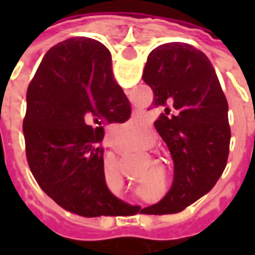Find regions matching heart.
I'll list each match as a JSON object with an SVG mask.
<instances>
[{"label": "heart", "mask_w": 255, "mask_h": 255, "mask_svg": "<svg viewBox=\"0 0 255 255\" xmlns=\"http://www.w3.org/2000/svg\"><path fill=\"white\" fill-rule=\"evenodd\" d=\"M136 142H138L139 144H144L146 142H149L150 139H151V133H150L149 129H144L143 132H140L136 135Z\"/></svg>", "instance_id": "1"}]
</instances>
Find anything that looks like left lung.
I'll return each mask as SVG.
<instances>
[{"mask_svg": "<svg viewBox=\"0 0 255 255\" xmlns=\"http://www.w3.org/2000/svg\"><path fill=\"white\" fill-rule=\"evenodd\" d=\"M143 82L153 90L154 122L173 160V183L150 213L182 212L214 187L230 153L228 104L209 58L188 43L160 45L147 57ZM175 115H169V106Z\"/></svg>", "mask_w": 255, "mask_h": 255, "instance_id": "left-lung-1", "label": "left lung"}]
</instances>
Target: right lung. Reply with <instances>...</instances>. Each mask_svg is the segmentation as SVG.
<instances>
[{"label":"right lung","instance_id":"1","mask_svg":"<svg viewBox=\"0 0 255 255\" xmlns=\"http://www.w3.org/2000/svg\"><path fill=\"white\" fill-rule=\"evenodd\" d=\"M131 105L112 72L111 52L76 36L53 46L27 90V161L39 187L83 217L116 216L127 203L108 188L104 126L124 123Z\"/></svg>","mask_w":255,"mask_h":255}]
</instances>
